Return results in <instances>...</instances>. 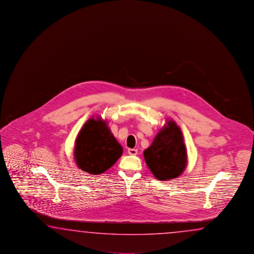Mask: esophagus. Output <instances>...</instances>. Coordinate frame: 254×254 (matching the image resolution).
I'll list each match as a JSON object with an SVG mask.
<instances>
[{
    "mask_svg": "<svg viewBox=\"0 0 254 254\" xmlns=\"http://www.w3.org/2000/svg\"><path fill=\"white\" fill-rule=\"evenodd\" d=\"M128 153H129V155H137L138 150L137 149H129L128 150Z\"/></svg>",
    "mask_w": 254,
    "mask_h": 254,
    "instance_id": "1",
    "label": "esophagus"
}]
</instances>
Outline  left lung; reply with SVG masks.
<instances>
[{
  "mask_svg": "<svg viewBox=\"0 0 254 254\" xmlns=\"http://www.w3.org/2000/svg\"><path fill=\"white\" fill-rule=\"evenodd\" d=\"M143 155L157 180L163 182L180 177L188 164L187 149L180 126L173 119L166 120Z\"/></svg>",
  "mask_w": 254,
  "mask_h": 254,
  "instance_id": "obj_1",
  "label": "left lung"
}]
</instances>
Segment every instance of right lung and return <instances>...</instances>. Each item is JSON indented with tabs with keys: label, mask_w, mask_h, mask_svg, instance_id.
<instances>
[{
	"label": "right lung",
	"mask_w": 254,
	"mask_h": 254,
	"mask_svg": "<svg viewBox=\"0 0 254 254\" xmlns=\"http://www.w3.org/2000/svg\"><path fill=\"white\" fill-rule=\"evenodd\" d=\"M124 152L122 145L109 128L106 120L93 116L76 136L73 157L77 167L89 174L106 172Z\"/></svg>",
	"instance_id": "obj_1"
}]
</instances>
